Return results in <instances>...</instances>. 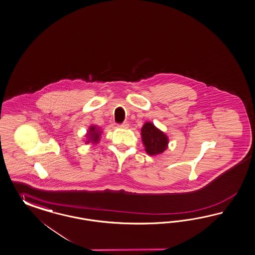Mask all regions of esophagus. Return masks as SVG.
I'll return each instance as SVG.
<instances>
[{
  "label": "esophagus",
  "mask_w": 255,
  "mask_h": 255,
  "mask_svg": "<svg viewBox=\"0 0 255 255\" xmlns=\"http://www.w3.org/2000/svg\"><path fill=\"white\" fill-rule=\"evenodd\" d=\"M119 127H120V128H123V129H127V128L129 127V123H127V122H126V123H123V124H120Z\"/></svg>",
  "instance_id": "1"
}]
</instances>
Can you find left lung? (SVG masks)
I'll return each instance as SVG.
<instances>
[{
	"instance_id": "obj_1",
	"label": "left lung",
	"mask_w": 255,
	"mask_h": 255,
	"mask_svg": "<svg viewBox=\"0 0 255 255\" xmlns=\"http://www.w3.org/2000/svg\"><path fill=\"white\" fill-rule=\"evenodd\" d=\"M141 137L146 152L149 155L163 153L168 147V137L152 123H144L141 128Z\"/></svg>"
}]
</instances>
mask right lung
Returning a JSON list of instances; mask_svg holds the SVG:
<instances>
[{
  "label": "right lung",
  "mask_w": 255,
  "mask_h": 255,
  "mask_svg": "<svg viewBox=\"0 0 255 255\" xmlns=\"http://www.w3.org/2000/svg\"><path fill=\"white\" fill-rule=\"evenodd\" d=\"M102 132L103 131L101 130V127H98L96 125H91L86 133V144H98L101 140Z\"/></svg>",
  "instance_id": "right-lung-1"
}]
</instances>
